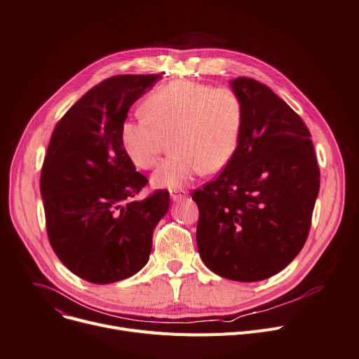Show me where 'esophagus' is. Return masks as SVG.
Returning a JSON list of instances; mask_svg holds the SVG:
<instances>
[{"mask_svg": "<svg viewBox=\"0 0 359 359\" xmlns=\"http://www.w3.org/2000/svg\"><path fill=\"white\" fill-rule=\"evenodd\" d=\"M186 190H182V189H173L170 190V198L173 202H180L183 199H186Z\"/></svg>", "mask_w": 359, "mask_h": 359, "instance_id": "1", "label": "esophagus"}]
</instances>
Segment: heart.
<instances>
[{
  "instance_id": "b5f03b06",
  "label": "heart",
  "mask_w": 359,
  "mask_h": 359,
  "mask_svg": "<svg viewBox=\"0 0 359 359\" xmlns=\"http://www.w3.org/2000/svg\"><path fill=\"white\" fill-rule=\"evenodd\" d=\"M143 118L120 126L123 150L139 169L149 170L172 137L166 158L153 175L158 187L180 189L202 170L216 173L235 156L243 127V103L229 87L176 80L153 91L142 104Z\"/></svg>"
}]
</instances>
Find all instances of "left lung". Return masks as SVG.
I'll list each match as a JSON object with an SVG mask.
<instances>
[{"label":"left lung","mask_w":359,"mask_h":359,"mask_svg":"<svg viewBox=\"0 0 359 359\" xmlns=\"http://www.w3.org/2000/svg\"><path fill=\"white\" fill-rule=\"evenodd\" d=\"M243 103L238 150L216 180L193 193L196 242L216 275L256 282L285 269L304 248L319 168L304 120L268 86L231 81Z\"/></svg>","instance_id":"8db88e82"}]
</instances>
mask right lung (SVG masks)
I'll list each match as a JSON object with an SVG mask.
<instances>
[{"label": "right lung", "instance_id": "add662e5", "mask_svg": "<svg viewBox=\"0 0 359 359\" xmlns=\"http://www.w3.org/2000/svg\"><path fill=\"white\" fill-rule=\"evenodd\" d=\"M158 74L113 76L64 114L50 139L40 190L50 245L61 264L91 283L137 273L149 260L169 191L133 201L147 184L120 143L128 109Z\"/></svg>", "mask_w": 359, "mask_h": 359}]
</instances>
